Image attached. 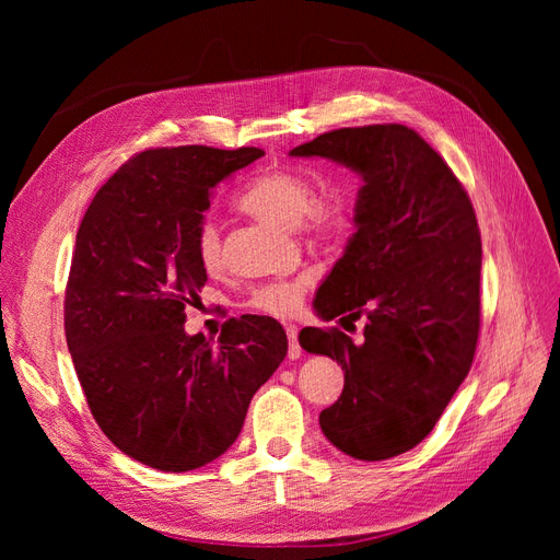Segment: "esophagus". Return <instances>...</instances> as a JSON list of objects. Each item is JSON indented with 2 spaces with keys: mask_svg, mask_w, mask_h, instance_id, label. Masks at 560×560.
Returning a JSON list of instances; mask_svg holds the SVG:
<instances>
[{
  "mask_svg": "<svg viewBox=\"0 0 560 560\" xmlns=\"http://www.w3.org/2000/svg\"><path fill=\"white\" fill-rule=\"evenodd\" d=\"M287 338H290V360L301 358V346H299V329L294 325H287Z\"/></svg>",
  "mask_w": 560,
  "mask_h": 560,
  "instance_id": "34e87169",
  "label": "esophagus"
}]
</instances>
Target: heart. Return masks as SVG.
Wrapping results in <instances>:
<instances>
[{
  "mask_svg": "<svg viewBox=\"0 0 560 560\" xmlns=\"http://www.w3.org/2000/svg\"><path fill=\"white\" fill-rule=\"evenodd\" d=\"M241 206L282 229L303 226L315 241H334L348 226V200L338 189L315 196L313 182L290 167L270 171L252 179L241 196ZM198 261L208 270L222 261V235L212 219H200L194 233ZM308 280H280L257 287L249 296V306L266 315L290 317L299 311Z\"/></svg>",
  "mask_w": 560,
  "mask_h": 560,
  "instance_id": "b5f03b06",
  "label": "heart"
}]
</instances>
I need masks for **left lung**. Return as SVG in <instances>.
I'll list each match as a JSON object with an SVG mask.
<instances>
[{"mask_svg":"<svg viewBox=\"0 0 560 560\" xmlns=\"http://www.w3.org/2000/svg\"><path fill=\"white\" fill-rule=\"evenodd\" d=\"M290 156L362 177L354 233L313 308L325 322L364 319V334L354 343L306 327L299 343L346 374L341 397L319 413L325 436L358 460H387L432 432L469 374L481 313L477 214L444 159L399 124L331 130Z\"/></svg>","mask_w":560,"mask_h":560,"instance_id":"8db88e82","label":"left lung"}]
</instances>
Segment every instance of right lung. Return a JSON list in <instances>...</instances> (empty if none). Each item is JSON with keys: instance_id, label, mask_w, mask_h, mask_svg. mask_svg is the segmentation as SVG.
<instances>
[{"instance_id": "1", "label": "right lung", "mask_w": 560, "mask_h": 560, "mask_svg": "<svg viewBox=\"0 0 560 560\" xmlns=\"http://www.w3.org/2000/svg\"><path fill=\"white\" fill-rule=\"evenodd\" d=\"M261 156L257 147L142 151L81 219L65 292L67 348L100 430L161 471L226 453L287 354L273 317L229 319L217 343L184 331V308L208 282L196 226L217 186Z\"/></svg>"}]
</instances>
